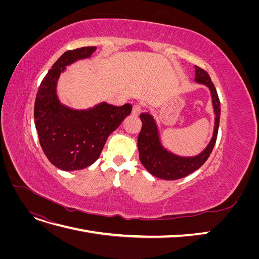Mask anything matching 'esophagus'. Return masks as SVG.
<instances>
[{
    "label": "esophagus",
    "instance_id": "34e87169",
    "mask_svg": "<svg viewBox=\"0 0 259 259\" xmlns=\"http://www.w3.org/2000/svg\"><path fill=\"white\" fill-rule=\"evenodd\" d=\"M142 112V105H139V104H135L134 106H133V111H132V113H133V115H139V113Z\"/></svg>",
    "mask_w": 259,
    "mask_h": 259
}]
</instances>
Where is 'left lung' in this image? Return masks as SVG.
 Instances as JSON below:
<instances>
[{
	"label": "left lung",
	"instance_id": "1",
	"mask_svg": "<svg viewBox=\"0 0 259 259\" xmlns=\"http://www.w3.org/2000/svg\"><path fill=\"white\" fill-rule=\"evenodd\" d=\"M194 81L199 84L205 85L209 89L215 112L213 137H211L207 147L200 154L186 158V156H179L166 150L160 142L158 126H156L152 115L149 112L140 114L143 126L137 140L139 160L149 173L158 178L175 180L186 177L200 168L213 151L217 139L219 119H221V101H219L215 86L205 70L195 66Z\"/></svg>",
	"mask_w": 259,
	"mask_h": 259
}]
</instances>
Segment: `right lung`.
I'll list each match as a JSON object with an SVG mask.
<instances>
[{
    "label": "right lung",
    "instance_id": "add662e5",
    "mask_svg": "<svg viewBox=\"0 0 259 259\" xmlns=\"http://www.w3.org/2000/svg\"><path fill=\"white\" fill-rule=\"evenodd\" d=\"M95 51V46H86L62 54L45 75L35 97L34 123L40 145L53 165L62 170L92 165L109 135L132 112L131 104L116 107L101 103L88 110H73L60 104L56 94L60 73Z\"/></svg>",
    "mask_w": 259,
    "mask_h": 259
}]
</instances>
